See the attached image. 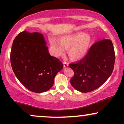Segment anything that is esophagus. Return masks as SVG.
<instances>
[{
  "mask_svg": "<svg viewBox=\"0 0 124 124\" xmlns=\"http://www.w3.org/2000/svg\"><path fill=\"white\" fill-rule=\"evenodd\" d=\"M63 66L65 67V68H66V67L68 66V64H66V63H64V64H63Z\"/></svg>",
  "mask_w": 124,
  "mask_h": 124,
  "instance_id": "1",
  "label": "esophagus"
}]
</instances>
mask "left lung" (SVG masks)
I'll list each match as a JSON object with an SVG mask.
<instances>
[{
  "mask_svg": "<svg viewBox=\"0 0 124 124\" xmlns=\"http://www.w3.org/2000/svg\"><path fill=\"white\" fill-rule=\"evenodd\" d=\"M13 70L25 87L43 93L52 87L54 78L63 64L48 52L43 35L24 31L13 42L10 53Z\"/></svg>",
  "mask_w": 124,
  "mask_h": 124,
  "instance_id": "8db88e82",
  "label": "left lung"
}]
</instances>
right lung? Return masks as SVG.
<instances>
[{"instance_id": "obj_1", "label": "right lung", "mask_w": 124, "mask_h": 124, "mask_svg": "<svg viewBox=\"0 0 124 124\" xmlns=\"http://www.w3.org/2000/svg\"><path fill=\"white\" fill-rule=\"evenodd\" d=\"M115 53L111 41L103 39L94 44L83 59L69 66L75 75L70 83L76 90L88 93L106 82L112 73Z\"/></svg>"}]
</instances>
